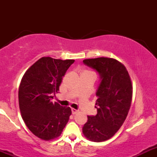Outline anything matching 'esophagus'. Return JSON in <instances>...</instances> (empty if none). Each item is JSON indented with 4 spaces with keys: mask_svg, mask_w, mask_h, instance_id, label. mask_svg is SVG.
Returning a JSON list of instances; mask_svg holds the SVG:
<instances>
[{
    "mask_svg": "<svg viewBox=\"0 0 157 157\" xmlns=\"http://www.w3.org/2000/svg\"><path fill=\"white\" fill-rule=\"evenodd\" d=\"M71 112H72L73 115H76V114H77L79 111L77 110V109H71Z\"/></svg>",
    "mask_w": 157,
    "mask_h": 157,
    "instance_id": "34e87169",
    "label": "esophagus"
}]
</instances>
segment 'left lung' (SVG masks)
I'll return each mask as SVG.
<instances>
[{
	"label": "left lung",
	"instance_id": "1",
	"mask_svg": "<svg viewBox=\"0 0 157 157\" xmlns=\"http://www.w3.org/2000/svg\"><path fill=\"white\" fill-rule=\"evenodd\" d=\"M83 62L95 70L100 78L96 93L97 114L87 116L83 133L92 141H105L119 130L129 112L132 99L131 78L125 67L113 58H91Z\"/></svg>",
	"mask_w": 157,
	"mask_h": 157
}]
</instances>
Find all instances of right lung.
Instances as JSON below:
<instances>
[{"label":"right lung","instance_id":"1","mask_svg":"<svg viewBox=\"0 0 157 157\" xmlns=\"http://www.w3.org/2000/svg\"><path fill=\"white\" fill-rule=\"evenodd\" d=\"M74 60L43 57L26 71L19 88L22 118L36 137L49 140L59 137L71 115L70 107L52 102L62 77Z\"/></svg>","mask_w":157,"mask_h":157}]
</instances>
